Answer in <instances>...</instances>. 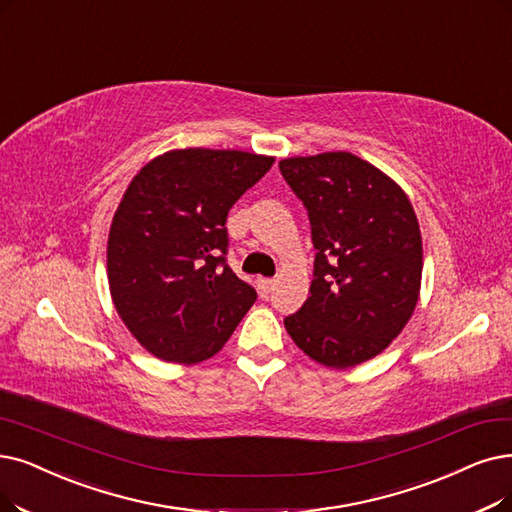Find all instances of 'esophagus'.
<instances>
[{"label": "esophagus", "mask_w": 512, "mask_h": 512, "mask_svg": "<svg viewBox=\"0 0 512 512\" xmlns=\"http://www.w3.org/2000/svg\"><path fill=\"white\" fill-rule=\"evenodd\" d=\"M275 288V279H258V290H260V296L267 298Z\"/></svg>", "instance_id": "1"}]
</instances>
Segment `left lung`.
Returning a JSON list of instances; mask_svg holds the SVG:
<instances>
[{
  "instance_id": "obj_1",
  "label": "left lung",
  "mask_w": 512,
  "mask_h": 512,
  "mask_svg": "<svg viewBox=\"0 0 512 512\" xmlns=\"http://www.w3.org/2000/svg\"><path fill=\"white\" fill-rule=\"evenodd\" d=\"M279 170L309 210L311 296L285 330L313 361L346 370L388 349L412 319L422 285V235L410 197L353 153L285 157Z\"/></svg>"
}]
</instances>
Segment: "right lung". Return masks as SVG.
Listing matches in <instances>:
<instances>
[{
  "label": "right lung",
  "instance_id": "right-lung-1",
  "mask_svg": "<svg viewBox=\"0 0 512 512\" xmlns=\"http://www.w3.org/2000/svg\"><path fill=\"white\" fill-rule=\"evenodd\" d=\"M275 157L237 149H172L132 178L107 241L115 311L153 357H214L256 300L227 262V214Z\"/></svg>",
  "mask_w": 512,
  "mask_h": 512
}]
</instances>
